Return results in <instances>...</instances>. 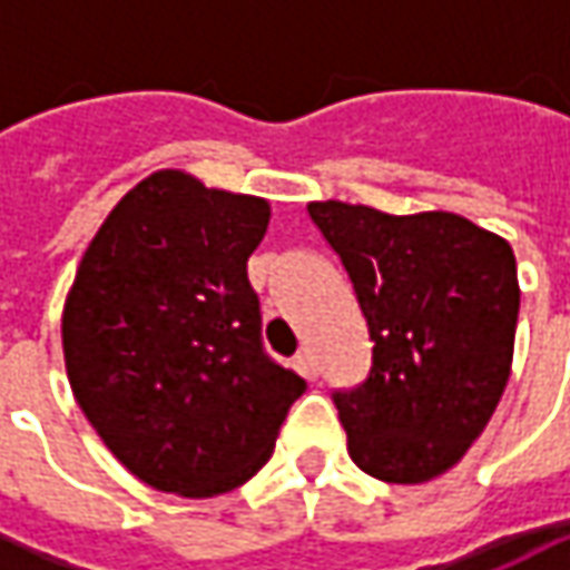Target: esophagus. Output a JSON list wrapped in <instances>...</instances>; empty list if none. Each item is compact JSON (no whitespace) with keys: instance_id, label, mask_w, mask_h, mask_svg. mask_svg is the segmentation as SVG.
<instances>
[{"instance_id":"1","label":"esophagus","mask_w":570,"mask_h":570,"mask_svg":"<svg viewBox=\"0 0 570 570\" xmlns=\"http://www.w3.org/2000/svg\"><path fill=\"white\" fill-rule=\"evenodd\" d=\"M295 371L297 374H304L307 381H314V377H317V358H314V352H311V348H301V352H297Z\"/></svg>"}]
</instances>
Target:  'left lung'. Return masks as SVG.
<instances>
[{
	"instance_id": "1",
	"label": "left lung",
	"mask_w": 570,
	"mask_h": 570,
	"mask_svg": "<svg viewBox=\"0 0 570 570\" xmlns=\"http://www.w3.org/2000/svg\"><path fill=\"white\" fill-rule=\"evenodd\" d=\"M355 285L374 340L371 374L336 393L348 456L390 485L453 470L485 431L514 362L517 259L456 212L390 215L307 203Z\"/></svg>"
}]
</instances>
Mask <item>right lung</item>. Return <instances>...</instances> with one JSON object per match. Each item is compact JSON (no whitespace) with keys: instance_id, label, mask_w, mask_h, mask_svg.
Wrapping results in <instances>:
<instances>
[{"instance_id":"obj_1","label":"right lung","mask_w":570,"mask_h":570,"mask_svg":"<svg viewBox=\"0 0 570 570\" xmlns=\"http://www.w3.org/2000/svg\"><path fill=\"white\" fill-rule=\"evenodd\" d=\"M269 199L155 170L104 218L62 307L72 396L158 492L215 498L273 456L304 381L259 342L247 259Z\"/></svg>"}]
</instances>
